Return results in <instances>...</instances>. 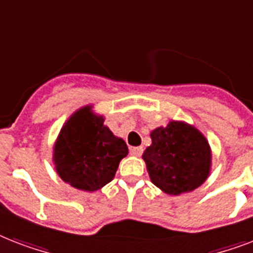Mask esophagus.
I'll use <instances>...</instances> for the list:
<instances>
[{
    "instance_id": "1",
    "label": "esophagus",
    "mask_w": 253,
    "mask_h": 253,
    "mask_svg": "<svg viewBox=\"0 0 253 253\" xmlns=\"http://www.w3.org/2000/svg\"><path fill=\"white\" fill-rule=\"evenodd\" d=\"M130 154L132 156H140L143 154V148L142 147H131Z\"/></svg>"
}]
</instances>
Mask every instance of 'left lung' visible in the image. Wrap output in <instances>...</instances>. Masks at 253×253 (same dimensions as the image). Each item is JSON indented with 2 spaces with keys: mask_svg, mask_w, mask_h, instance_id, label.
I'll return each mask as SVG.
<instances>
[{
  "mask_svg": "<svg viewBox=\"0 0 253 253\" xmlns=\"http://www.w3.org/2000/svg\"><path fill=\"white\" fill-rule=\"evenodd\" d=\"M152 144L143 160L151 181L170 196L192 192L204 184L210 173L211 150L208 139L196 127L170 121L168 126L151 132Z\"/></svg>",
  "mask_w": 253,
  "mask_h": 253,
  "instance_id": "obj_1",
  "label": "left lung"
}]
</instances>
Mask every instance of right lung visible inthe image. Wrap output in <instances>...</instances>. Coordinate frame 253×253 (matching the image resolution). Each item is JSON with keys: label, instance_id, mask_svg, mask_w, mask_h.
Masks as SVG:
<instances>
[{"label": "right lung", "instance_id": "right-lung-1", "mask_svg": "<svg viewBox=\"0 0 253 253\" xmlns=\"http://www.w3.org/2000/svg\"><path fill=\"white\" fill-rule=\"evenodd\" d=\"M128 154L125 140L103 125L91 106L79 109L65 122L53 146V164L64 182L95 192L115 176L119 162Z\"/></svg>", "mask_w": 253, "mask_h": 253}]
</instances>
